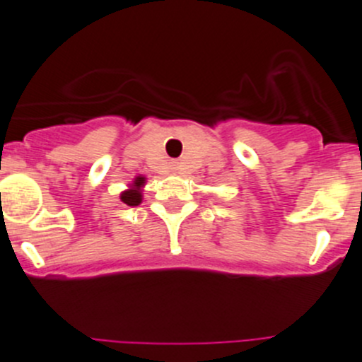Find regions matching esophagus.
<instances>
[{
	"mask_svg": "<svg viewBox=\"0 0 362 362\" xmlns=\"http://www.w3.org/2000/svg\"><path fill=\"white\" fill-rule=\"evenodd\" d=\"M171 170L178 171V163H171Z\"/></svg>",
	"mask_w": 362,
	"mask_h": 362,
	"instance_id": "esophagus-1",
	"label": "esophagus"
}]
</instances>
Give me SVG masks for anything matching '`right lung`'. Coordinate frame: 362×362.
<instances>
[{"label": "right lung", "instance_id": "right-lung-1", "mask_svg": "<svg viewBox=\"0 0 362 362\" xmlns=\"http://www.w3.org/2000/svg\"><path fill=\"white\" fill-rule=\"evenodd\" d=\"M144 185H145V177L134 178L133 185L120 194V202L126 203L127 206H138V204L141 203V187H144Z\"/></svg>", "mask_w": 362, "mask_h": 362}]
</instances>
